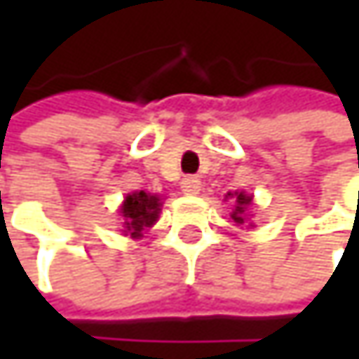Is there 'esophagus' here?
I'll list each match as a JSON object with an SVG mask.
<instances>
[{
  "mask_svg": "<svg viewBox=\"0 0 359 359\" xmlns=\"http://www.w3.org/2000/svg\"><path fill=\"white\" fill-rule=\"evenodd\" d=\"M199 179L197 177H184V179L180 180V191L184 193V195H197L199 193Z\"/></svg>",
  "mask_w": 359,
  "mask_h": 359,
  "instance_id": "obj_1",
  "label": "esophagus"
}]
</instances>
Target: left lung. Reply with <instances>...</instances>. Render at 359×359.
I'll return each instance as SVG.
<instances>
[{
	"mask_svg": "<svg viewBox=\"0 0 359 359\" xmlns=\"http://www.w3.org/2000/svg\"><path fill=\"white\" fill-rule=\"evenodd\" d=\"M229 197H235V210H233V214H231V218L237 222V224H243L245 222V210H248V205L251 203V195H245L243 191L239 193H229Z\"/></svg>",
	"mask_w": 359,
	"mask_h": 359,
	"instance_id": "1",
	"label": "left lung"
}]
</instances>
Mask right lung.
I'll list each match as a JSON object with an SVG mask.
<instances>
[{"label":"right lung","instance_id":"obj_1","mask_svg":"<svg viewBox=\"0 0 359 359\" xmlns=\"http://www.w3.org/2000/svg\"><path fill=\"white\" fill-rule=\"evenodd\" d=\"M162 210V199L158 195L145 193V191H135L128 193L120 205V214L124 218V233L130 235L133 239L143 237L147 233Z\"/></svg>","mask_w":359,"mask_h":359}]
</instances>
